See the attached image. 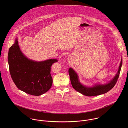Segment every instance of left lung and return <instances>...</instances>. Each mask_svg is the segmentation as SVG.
Segmentation results:
<instances>
[{"mask_svg":"<svg viewBox=\"0 0 128 128\" xmlns=\"http://www.w3.org/2000/svg\"><path fill=\"white\" fill-rule=\"evenodd\" d=\"M122 65V58H121V61L120 62L117 73H116L114 78L111 80V81L104 84H96L92 87H88L82 84L79 81L78 74L72 68H70L68 70V73L72 85L76 91L86 96H96L105 94L110 91L115 86L119 78Z\"/></svg>","mask_w":128,"mask_h":128,"instance_id":"left-lung-1","label":"left lung"}]
</instances>
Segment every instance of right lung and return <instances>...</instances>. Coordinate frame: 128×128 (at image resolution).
Returning <instances> with one entry per match:
<instances>
[{
    "label": "right lung",
    "instance_id": "1",
    "mask_svg": "<svg viewBox=\"0 0 128 128\" xmlns=\"http://www.w3.org/2000/svg\"><path fill=\"white\" fill-rule=\"evenodd\" d=\"M56 58L37 62L26 57L20 50L18 38L9 48L8 62L12 79L20 90L38 96L51 87L53 79L51 68Z\"/></svg>",
    "mask_w": 128,
    "mask_h": 128
}]
</instances>
